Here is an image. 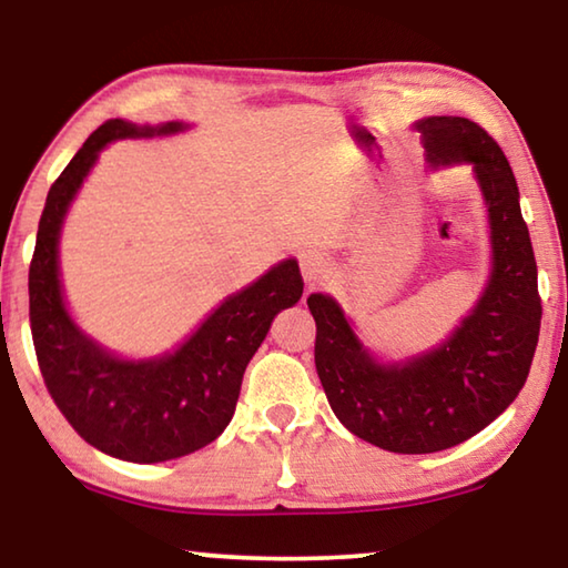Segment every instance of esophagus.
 <instances>
[{"label": "esophagus", "mask_w": 568, "mask_h": 568, "mask_svg": "<svg viewBox=\"0 0 568 568\" xmlns=\"http://www.w3.org/2000/svg\"><path fill=\"white\" fill-rule=\"evenodd\" d=\"M300 268H302V278H305L307 286H317L325 282V274H328V261H325L323 255L307 253V255H302Z\"/></svg>", "instance_id": "obj_1"}]
</instances>
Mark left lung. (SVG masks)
<instances>
[{
    "label": "left lung",
    "instance_id": "8db88e82",
    "mask_svg": "<svg viewBox=\"0 0 568 568\" xmlns=\"http://www.w3.org/2000/svg\"><path fill=\"white\" fill-rule=\"evenodd\" d=\"M416 129L432 165L470 162L488 204L494 271L473 315L442 348L377 364L336 302L307 297L315 369L333 414L359 439L400 455L455 447L504 414L530 375L542 315L530 232L501 146L460 115H432Z\"/></svg>",
    "mask_w": 568,
    "mask_h": 568
}]
</instances>
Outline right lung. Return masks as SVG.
<instances>
[{"label":"right lung","mask_w":568,"mask_h":568,"mask_svg":"<svg viewBox=\"0 0 568 568\" xmlns=\"http://www.w3.org/2000/svg\"><path fill=\"white\" fill-rule=\"evenodd\" d=\"M181 129L175 121L139 129L111 119L92 131L45 196L28 274L30 331L45 390L88 445L131 463L175 460L220 437L235 414L247 362L274 315L292 307L305 286L297 261L278 263L224 300L175 354L162 359H115L80 333L61 300L57 261L69 201L108 142Z\"/></svg>","instance_id":"obj_1"}]
</instances>
